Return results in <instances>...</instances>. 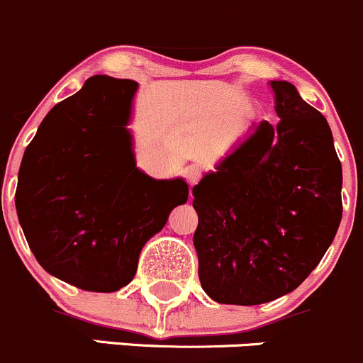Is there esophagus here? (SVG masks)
<instances>
[{
    "label": "esophagus",
    "mask_w": 363,
    "mask_h": 363,
    "mask_svg": "<svg viewBox=\"0 0 363 363\" xmlns=\"http://www.w3.org/2000/svg\"><path fill=\"white\" fill-rule=\"evenodd\" d=\"M201 177H203V167L197 166V164H192L185 169V178L190 185H196L201 180Z\"/></svg>",
    "instance_id": "esophagus-1"
}]
</instances>
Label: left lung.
I'll list each match as a JSON object with an SVG mask.
<instances>
[{"instance_id": "8db88e82", "label": "left lung", "mask_w": 363, "mask_h": 363, "mask_svg": "<svg viewBox=\"0 0 363 363\" xmlns=\"http://www.w3.org/2000/svg\"><path fill=\"white\" fill-rule=\"evenodd\" d=\"M279 122L252 136L194 186L201 286L220 304L257 306L297 289L342 216V169L327 118L272 80Z\"/></svg>"}]
</instances>
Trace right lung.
I'll use <instances>...</instances> for the list:
<instances>
[{"label":"right lung","mask_w":363,"mask_h":363,"mask_svg":"<svg viewBox=\"0 0 363 363\" xmlns=\"http://www.w3.org/2000/svg\"><path fill=\"white\" fill-rule=\"evenodd\" d=\"M138 84L96 74L55 104L26 148L15 208L33 255L55 278L117 292L140 252L189 199V185L141 173L127 122Z\"/></svg>","instance_id":"1"}]
</instances>
